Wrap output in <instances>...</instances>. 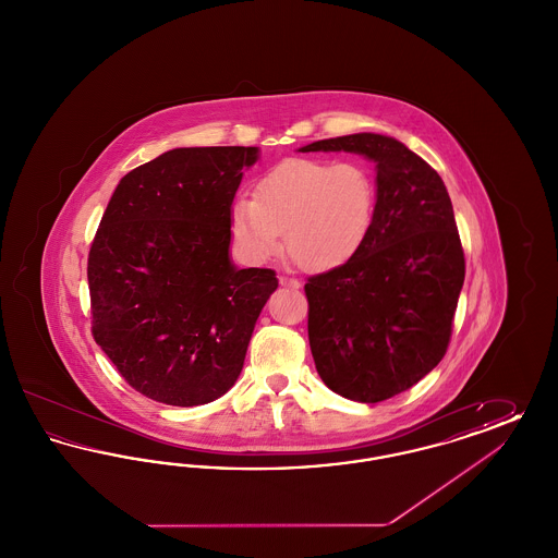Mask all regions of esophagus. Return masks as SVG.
<instances>
[{
  "instance_id": "esophagus-1",
  "label": "esophagus",
  "mask_w": 558,
  "mask_h": 558,
  "mask_svg": "<svg viewBox=\"0 0 558 558\" xmlns=\"http://www.w3.org/2000/svg\"><path fill=\"white\" fill-rule=\"evenodd\" d=\"M278 280H280V284H282V287H289V289H299V287H301V282H299L292 274H289V271L280 274V276H278Z\"/></svg>"
}]
</instances>
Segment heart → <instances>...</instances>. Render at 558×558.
I'll use <instances>...</instances> for the list:
<instances>
[{
	"instance_id": "obj_1",
	"label": "heart",
	"mask_w": 558,
	"mask_h": 558,
	"mask_svg": "<svg viewBox=\"0 0 558 558\" xmlns=\"http://www.w3.org/2000/svg\"><path fill=\"white\" fill-rule=\"evenodd\" d=\"M376 182L362 162L291 159L259 180L255 198H239L230 228L240 253L262 262L284 244L310 271L345 266L371 236Z\"/></svg>"
}]
</instances>
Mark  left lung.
I'll list each match as a JSON object with an SVG mask.
<instances>
[{
  "instance_id": "obj_1",
  "label": "left lung",
  "mask_w": 558,
  "mask_h": 558,
  "mask_svg": "<svg viewBox=\"0 0 558 558\" xmlns=\"http://www.w3.org/2000/svg\"><path fill=\"white\" fill-rule=\"evenodd\" d=\"M301 153H355L376 162L371 236L345 266L312 276L307 332L319 378L376 403L416 385L448 351L464 284V251L439 173L396 137L351 133Z\"/></svg>"
}]
</instances>
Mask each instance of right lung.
<instances>
[{"label":"right lung","instance_id":"obj_1","mask_svg":"<svg viewBox=\"0 0 558 558\" xmlns=\"http://www.w3.org/2000/svg\"><path fill=\"white\" fill-rule=\"evenodd\" d=\"M255 146L173 148L130 171L89 248L92 335L146 398L201 405L240 376L274 269L230 259V211Z\"/></svg>","mask_w":558,"mask_h":558}]
</instances>
